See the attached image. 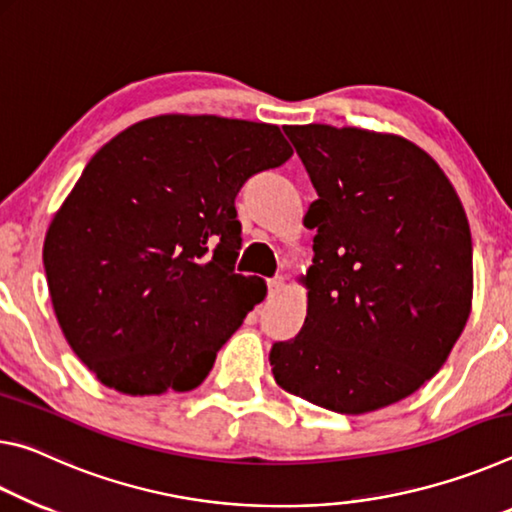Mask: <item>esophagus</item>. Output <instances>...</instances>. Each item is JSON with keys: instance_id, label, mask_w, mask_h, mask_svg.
<instances>
[{"instance_id": "obj_1", "label": "esophagus", "mask_w": 512, "mask_h": 512, "mask_svg": "<svg viewBox=\"0 0 512 512\" xmlns=\"http://www.w3.org/2000/svg\"><path fill=\"white\" fill-rule=\"evenodd\" d=\"M286 288V279L283 276H272L270 281H267V290H270V295H276V292H281Z\"/></svg>"}]
</instances>
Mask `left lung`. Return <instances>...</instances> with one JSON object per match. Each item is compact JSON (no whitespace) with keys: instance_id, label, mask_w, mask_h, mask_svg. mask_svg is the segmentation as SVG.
Instances as JSON below:
<instances>
[{"instance_id":"1","label":"left lung","mask_w":512,"mask_h":512,"mask_svg":"<svg viewBox=\"0 0 512 512\" xmlns=\"http://www.w3.org/2000/svg\"><path fill=\"white\" fill-rule=\"evenodd\" d=\"M317 199L308 313L274 342L276 383L360 415L420 390L445 365L472 308V233L445 172L390 133L286 127Z\"/></svg>"}]
</instances>
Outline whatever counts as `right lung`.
Wrapping results in <instances>:
<instances>
[{"label": "right lung", "mask_w": 512, "mask_h": 512, "mask_svg": "<svg viewBox=\"0 0 512 512\" xmlns=\"http://www.w3.org/2000/svg\"><path fill=\"white\" fill-rule=\"evenodd\" d=\"M279 127L158 115L90 158L49 224L43 261L67 345L124 395L188 392L265 297L236 274V197L288 161Z\"/></svg>", "instance_id": "obj_1"}]
</instances>
